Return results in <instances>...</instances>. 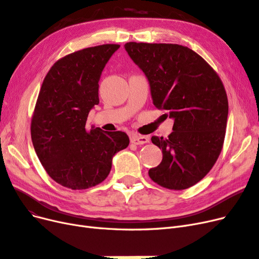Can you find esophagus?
Listing matches in <instances>:
<instances>
[{
	"instance_id": "esophagus-1",
	"label": "esophagus",
	"mask_w": 259,
	"mask_h": 259,
	"mask_svg": "<svg viewBox=\"0 0 259 259\" xmlns=\"http://www.w3.org/2000/svg\"><path fill=\"white\" fill-rule=\"evenodd\" d=\"M131 143L136 144V145H143L146 144L149 142L148 138L145 136H139V135H132L130 138Z\"/></svg>"
}]
</instances>
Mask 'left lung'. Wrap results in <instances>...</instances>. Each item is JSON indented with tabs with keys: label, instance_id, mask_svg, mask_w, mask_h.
I'll return each mask as SVG.
<instances>
[{
	"label": "left lung",
	"instance_id": "8db88e82",
	"mask_svg": "<svg viewBox=\"0 0 259 259\" xmlns=\"http://www.w3.org/2000/svg\"><path fill=\"white\" fill-rule=\"evenodd\" d=\"M149 82L153 103L174 120L168 139L152 137L162 160L148 174L169 189H186L210 172L222 152L228 100L216 72L203 58L178 44H124Z\"/></svg>",
	"mask_w": 259,
	"mask_h": 259
}]
</instances>
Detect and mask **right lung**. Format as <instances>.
<instances>
[{
  "label": "right lung",
  "mask_w": 259,
  "mask_h": 259,
  "mask_svg": "<svg viewBox=\"0 0 259 259\" xmlns=\"http://www.w3.org/2000/svg\"><path fill=\"white\" fill-rule=\"evenodd\" d=\"M105 44L58 60L41 84L31 121V138L44 169L58 184L87 189L103 182L116 153L129 145L124 132L86 129L99 104V80L119 48Z\"/></svg>",
  "instance_id": "obj_1"
}]
</instances>
